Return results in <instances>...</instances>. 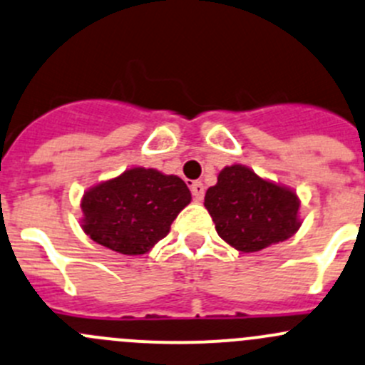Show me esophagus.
Segmentation results:
<instances>
[{
	"label": "esophagus",
	"instance_id": "1",
	"mask_svg": "<svg viewBox=\"0 0 365 365\" xmlns=\"http://www.w3.org/2000/svg\"><path fill=\"white\" fill-rule=\"evenodd\" d=\"M190 192H192L194 201L201 203V201H203V196H205L203 183H201V182H192V183H190Z\"/></svg>",
	"mask_w": 365,
	"mask_h": 365
}]
</instances>
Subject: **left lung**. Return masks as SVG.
Returning a JSON list of instances; mask_svg holds the SVG:
<instances>
[{
  "instance_id": "obj_1",
  "label": "left lung",
  "mask_w": 365,
  "mask_h": 365,
  "mask_svg": "<svg viewBox=\"0 0 365 365\" xmlns=\"http://www.w3.org/2000/svg\"><path fill=\"white\" fill-rule=\"evenodd\" d=\"M205 207L217 235L244 253L287 240L302 226L296 192L240 164L219 173L217 183L205 194Z\"/></svg>"
}]
</instances>
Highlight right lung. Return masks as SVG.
I'll return each instance as SVG.
<instances>
[{
  "instance_id": "right-lung-1",
  "label": "right lung",
  "mask_w": 365,
  "mask_h": 365,
  "mask_svg": "<svg viewBox=\"0 0 365 365\" xmlns=\"http://www.w3.org/2000/svg\"><path fill=\"white\" fill-rule=\"evenodd\" d=\"M189 203L190 190L182 178L133 168L83 194L81 228L108 250L144 255L168 235Z\"/></svg>"
}]
</instances>
